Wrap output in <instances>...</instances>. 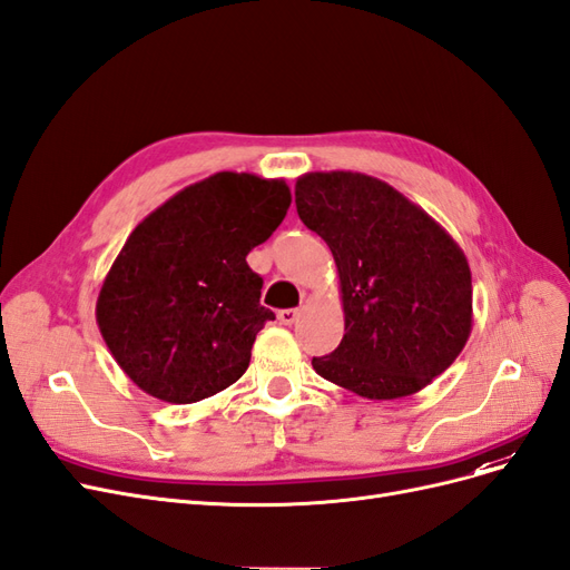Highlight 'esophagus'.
I'll list each match as a JSON object with an SVG mask.
<instances>
[{"instance_id": "34e87169", "label": "esophagus", "mask_w": 570, "mask_h": 570, "mask_svg": "<svg viewBox=\"0 0 570 570\" xmlns=\"http://www.w3.org/2000/svg\"><path fill=\"white\" fill-rule=\"evenodd\" d=\"M277 317H279V322H282L284 326H293V324L298 322V317H301V309H282V312L277 314Z\"/></svg>"}]
</instances>
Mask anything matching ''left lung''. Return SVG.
Wrapping results in <instances>:
<instances>
[{"instance_id": "obj_1", "label": "left lung", "mask_w": 570, "mask_h": 570, "mask_svg": "<svg viewBox=\"0 0 570 570\" xmlns=\"http://www.w3.org/2000/svg\"><path fill=\"white\" fill-rule=\"evenodd\" d=\"M296 208L333 253L345 312L341 345L314 356V371L366 399L428 387L472 333L465 253L417 204L366 174H305Z\"/></svg>"}]
</instances>
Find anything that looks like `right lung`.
I'll return each mask as SVG.
<instances>
[{"label":"right lung","instance_id":"obj_1","mask_svg":"<svg viewBox=\"0 0 570 570\" xmlns=\"http://www.w3.org/2000/svg\"><path fill=\"white\" fill-rule=\"evenodd\" d=\"M288 206L286 180L220 171L136 225L100 286L96 322L145 394L195 404L244 375L258 331L274 320L246 256Z\"/></svg>","mask_w":570,"mask_h":570}]
</instances>
